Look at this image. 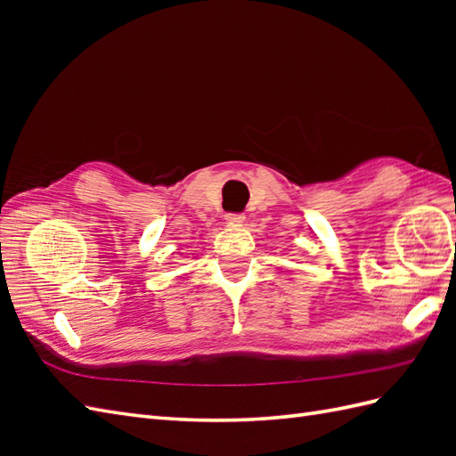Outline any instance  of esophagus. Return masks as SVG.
<instances>
[{"label": "esophagus", "instance_id": "34e87169", "mask_svg": "<svg viewBox=\"0 0 456 456\" xmlns=\"http://www.w3.org/2000/svg\"><path fill=\"white\" fill-rule=\"evenodd\" d=\"M225 221L229 223V225H240V223L245 221V216L243 213H227Z\"/></svg>", "mask_w": 456, "mask_h": 456}]
</instances>
